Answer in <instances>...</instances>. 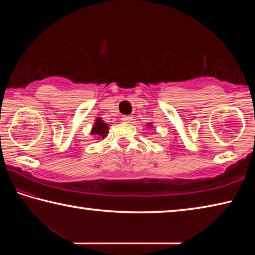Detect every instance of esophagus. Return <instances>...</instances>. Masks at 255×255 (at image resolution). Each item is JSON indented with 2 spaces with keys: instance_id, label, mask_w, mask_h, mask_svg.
I'll list each match as a JSON object with an SVG mask.
<instances>
[{
  "instance_id": "esophagus-1",
  "label": "esophagus",
  "mask_w": 255,
  "mask_h": 255,
  "mask_svg": "<svg viewBox=\"0 0 255 255\" xmlns=\"http://www.w3.org/2000/svg\"><path fill=\"white\" fill-rule=\"evenodd\" d=\"M122 120L124 123H127V124H130L132 122V117H130V116H124V117L122 118Z\"/></svg>"
}]
</instances>
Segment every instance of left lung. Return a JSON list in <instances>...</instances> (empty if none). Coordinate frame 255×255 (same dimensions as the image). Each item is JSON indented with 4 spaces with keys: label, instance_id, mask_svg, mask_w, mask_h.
I'll use <instances>...</instances> for the list:
<instances>
[{
    "label": "left lung",
    "instance_id": "obj_1",
    "mask_svg": "<svg viewBox=\"0 0 255 255\" xmlns=\"http://www.w3.org/2000/svg\"><path fill=\"white\" fill-rule=\"evenodd\" d=\"M153 126V125H152V123H149V124H147V127L149 128V127H152Z\"/></svg>",
    "mask_w": 255,
    "mask_h": 255
}]
</instances>
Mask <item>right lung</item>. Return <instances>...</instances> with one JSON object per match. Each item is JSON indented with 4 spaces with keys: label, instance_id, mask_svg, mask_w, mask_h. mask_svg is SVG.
<instances>
[{
    "label": "right lung",
    "instance_id": "right-lung-1",
    "mask_svg": "<svg viewBox=\"0 0 255 255\" xmlns=\"http://www.w3.org/2000/svg\"><path fill=\"white\" fill-rule=\"evenodd\" d=\"M108 132H109V125L103 122L102 118L98 117L96 122H94L90 133L93 136H97V139H103V138H106V136H108Z\"/></svg>",
    "mask_w": 255,
    "mask_h": 255
}]
</instances>
